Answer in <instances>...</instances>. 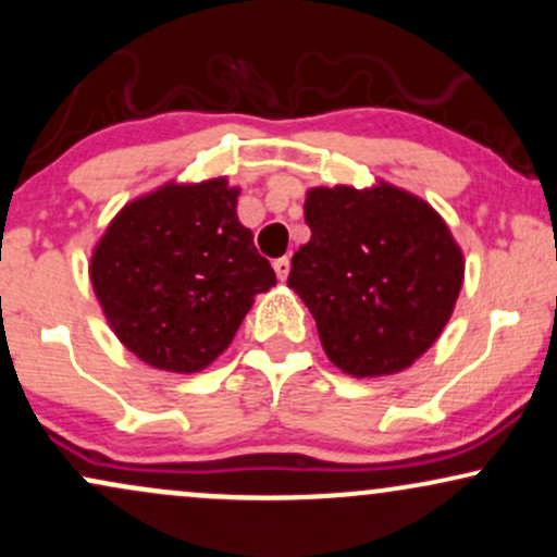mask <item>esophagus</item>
<instances>
[{
    "mask_svg": "<svg viewBox=\"0 0 557 557\" xmlns=\"http://www.w3.org/2000/svg\"><path fill=\"white\" fill-rule=\"evenodd\" d=\"M274 272H277L280 280H285L287 274H290V259H287V257L274 259Z\"/></svg>",
    "mask_w": 557,
    "mask_h": 557,
    "instance_id": "1",
    "label": "esophagus"
}]
</instances>
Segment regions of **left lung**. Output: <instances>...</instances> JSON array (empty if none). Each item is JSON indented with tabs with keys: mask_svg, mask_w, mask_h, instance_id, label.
Listing matches in <instances>:
<instances>
[{
	"mask_svg": "<svg viewBox=\"0 0 557 557\" xmlns=\"http://www.w3.org/2000/svg\"><path fill=\"white\" fill-rule=\"evenodd\" d=\"M309 243L287 287L314 317L324 354L350 376L411 367L443 335L463 285V251L424 198L380 181L311 188Z\"/></svg>",
	"mask_w": 557,
	"mask_h": 557,
	"instance_id": "left-lung-1",
	"label": "left lung"
}]
</instances>
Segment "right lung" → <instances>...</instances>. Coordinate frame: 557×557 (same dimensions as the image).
Listing matches in <instances>:
<instances>
[{
  "instance_id": "add662e5",
  "label": "right lung",
  "mask_w": 557,
  "mask_h": 557,
  "mask_svg": "<svg viewBox=\"0 0 557 557\" xmlns=\"http://www.w3.org/2000/svg\"><path fill=\"white\" fill-rule=\"evenodd\" d=\"M227 177L170 181L127 201L94 246L91 285L117 341L149 367L194 374L225 354L253 298L277 285L240 225Z\"/></svg>"
}]
</instances>
